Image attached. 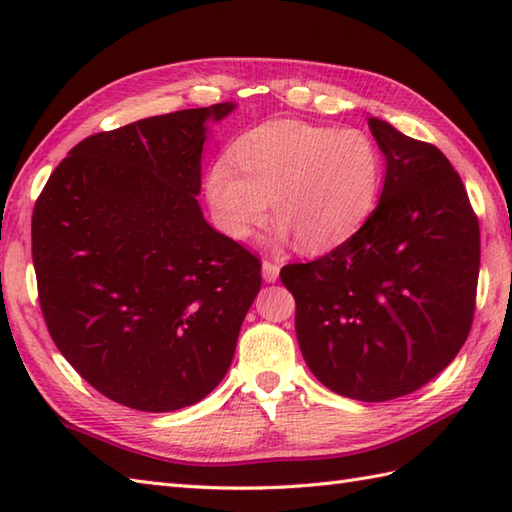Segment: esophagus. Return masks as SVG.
<instances>
[{"instance_id":"esophagus-1","label":"esophagus","mask_w":512,"mask_h":512,"mask_svg":"<svg viewBox=\"0 0 512 512\" xmlns=\"http://www.w3.org/2000/svg\"><path fill=\"white\" fill-rule=\"evenodd\" d=\"M262 275H264V279L268 281V284H273V281L279 279V264L266 259V262L262 264Z\"/></svg>"}]
</instances>
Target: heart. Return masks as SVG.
<instances>
[{
	"label": "heart",
	"instance_id": "b5f03b06",
	"mask_svg": "<svg viewBox=\"0 0 512 512\" xmlns=\"http://www.w3.org/2000/svg\"><path fill=\"white\" fill-rule=\"evenodd\" d=\"M231 160H217L206 195L217 222L244 242L273 213L279 237L295 235L310 253L352 237L372 213L383 158L361 129L275 121L237 140Z\"/></svg>",
	"mask_w": 512,
	"mask_h": 512
}]
</instances>
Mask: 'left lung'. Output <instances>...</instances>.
<instances>
[{
	"instance_id": "1",
	"label": "left lung",
	"mask_w": 512,
	"mask_h": 512,
	"mask_svg": "<svg viewBox=\"0 0 512 512\" xmlns=\"http://www.w3.org/2000/svg\"><path fill=\"white\" fill-rule=\"evenodd\" d=\"M367 123L387 165L378 206L341 246L279 277L310 372L334 394L383 402L427 385L469 336L480 222L438 147Z\"/></svg>"
}]
</instances>
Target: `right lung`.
<instances>
[{"instance_id": "right-lung-1", "label": "right lung", "mask_w": 512, "mask_h": 512, "mask_svg": "<svg viewBox=\"0 0 512 512\" xmlns=\"http://www.w3.org/2000/svg\"><path fill=\"white\" fill-rule=\"evenodd\" d=\"M217 103L81 140L32 211L43 319L81 378L138 411L209 396L262 286L259 259L204 220L206 121Z\"/></svg>"}]
</instances>
